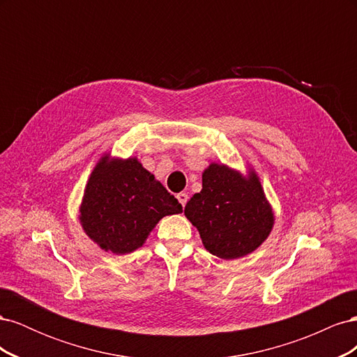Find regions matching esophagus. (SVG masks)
Listing matches in <instances>:
<instances>
[{"label":"esophagus","mask_w":357,"mask_h":357,"mask_svg":"<svg viewBox=\"0 0 357 357\" xmlns=\"http://www.w3.org/2000/svg\"><path fill=\"white\" fill-rule=\"evenodd\" d=\"M177 199H178V202L183 205V207H185L186 202H188V199H189L188 193H185V192H180V193H177Z\"/></svg>","instance_id":"34e87169"}]
</instances>
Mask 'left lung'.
Wrapping results in <instances>:
<instances>
[{"mask_svg": "<svg viewBox=\"0 0 357 357\" xmlns=\"http://www.w3.org/2000/svg\"><path fill=\"white\" fill-rule=\"evenodd\" d=\"M207 250L222 259H238L261 245L274 225L257 176L243 177L226 165L211 164L202 172V190L185 207Z\"/></svg>", "mask_w": 357, "mask_h": 357, "instance_id": "left-lung-1", "label": "left lung"}]
</instances>
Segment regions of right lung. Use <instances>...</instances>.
<instances>
[{"instance_id": "right-lung-1", "label": "right lung", "mask_w": 357, "mask_h": 357, "mask_svg": "<svg viewBox=\"0 0 357 357\" xmlns=\"http://www.w3.org/2000/svg\"><path fill=\"white\" fill-rule=\"evenodd\" d=\"M181 204L143 168L137 158L104 156L93 168L80 207V223L105 252L131 253L142 247L164 215Z\"/></svg>"}]
</instances>
